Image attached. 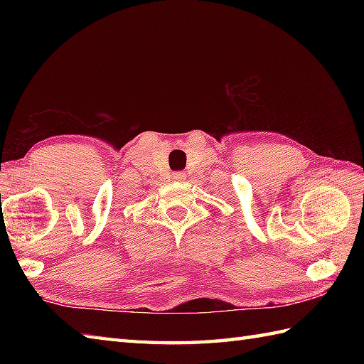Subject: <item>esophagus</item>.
Wrapping results in <instances>:
<instances>
[{
    "label": "esophagus",
    "mask_w": 364,
    "mask_h": 364,
    "mask_svg": "<svg viewBox=\"0 0 364 364\" xmlns=\"http://www.w3.org/2000/svg\"><path fill=\"white\" fill-rule=\"evenodd\" d=\"M172 178L175 181H184V180H186V173H184V172H173Z\"/></svg>",
    "instance_id": "esophagus-1"
}]
</instances>
